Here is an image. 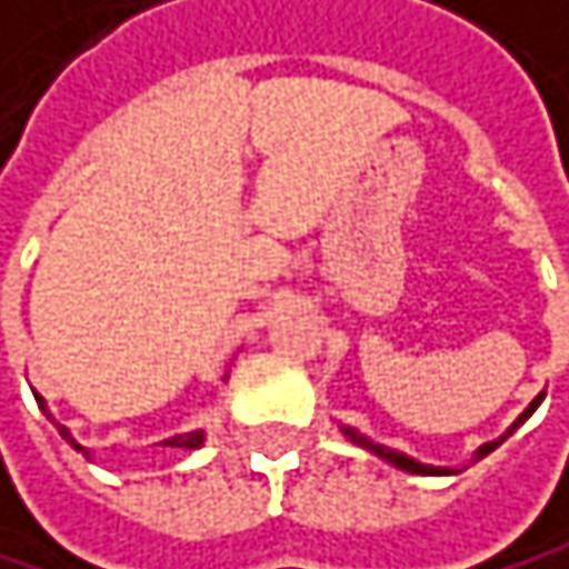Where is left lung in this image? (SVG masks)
<instances>
[{
  "label": "left lung",
  "mask_w": 569,
  "mask_h": 569,
  "mask_svg": "<svg viewBox=\"0 0 569 569\" xmlns=\"http://www.w3.org/2000/svg\"><path fill=\"white\" fill-rule=\"evenodd\" d=\"M540 400H543V393H540V397H537V400H533V403H530V407L523 410V417H520V420H517V423L510 427V433H513V430H517V427H520V423H523V420H527V417H530V413H533V410L540 407ZM343 433H347V437H350V440H353L357 447H363V450L377 453L380 460L393 463L397 470H407V473H423V477H440V473H453V470H447V467H427V463H417L413 457H407V453H397V450H390V447H383V443H373V440L360 437V433H357V430H350V427H343ZM510 433H507V437H510ZM500 443H503V440L483 443V447L477 450V460H483V457H487L490 450H497Z\"/></svg>",
  "instance_id": "8db88e82"
}]
</instances>
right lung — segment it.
<instances>
[{"label": "right lung", "instance_id": "add662e5", "mask_svg": "<svg viewBox=\"0 0 569 569\" xmlns=\"http://www.w3.org/2000/svg\"><path fill=\"white\" fill-rule=\"evenodd\" d=\"M36 403H39V407L46 410V400H42L39 393H36ZM46 417H49V413H46ZM49 420H52V417H49ZM52 423H56V420H52ZM56 430L62 433V440H66V443H69L72 450H79V453H86V457H89V450H86V447H79V443L72 440V433H69V430H66L62 423H56ZM162 447H179V450H196V447H202V430H192V433H179V437H169V440H162Z\"/></svg>", "mask_w": 569, "mask_h": 569}]
</instances>
